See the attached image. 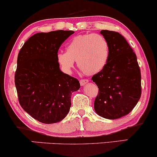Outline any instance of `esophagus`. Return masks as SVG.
<instances>
[{
  "instance_id": "34e87169",
  "label": "esophagus",
  "mask_w": 157,
  "mask_h": 157,
  "mask_svg": "<svg viewBox=\"0 0 157 157\" xmlns=\"http://www.w3.org/2000/svg\"><path fill=\"white\" fill-rule=\"evenodd\" d=\"M88 82H89L88 79H81L80 80V84L82 85V86H84V85L86 84Z\"/></svg>"
}]
</instances>
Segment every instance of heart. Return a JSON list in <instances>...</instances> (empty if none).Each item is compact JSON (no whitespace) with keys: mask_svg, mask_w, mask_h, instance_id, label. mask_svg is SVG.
Listing matches in <instances>:
<instances>
[{"mask_svg":"<svg viewBox=\"0 0 157 157\" xmlns=\"http://www.w3.org/2000/svg\"><path fill=\"white\" fill-rule=\"evenodd\" d=\"M109 57V44L102 35L87 33L75 36L67 43L66 52L57 54V60L69 73L76 60L78 68L86 75H94L103 69Z\"/></svg>","mask_w":157,"mask_h":157,"instance_id":"obj_1","label":"heart"}]
</instances>
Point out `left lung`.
Segmentation results:
<instances>
[{
    "instance_id": "left-lung-1",
    "label": "left lung",
    "mask_w": 157,
    "mask_h": 157,
    "mask_svg": "<svg viewBox=\"0 0 157 157\" xmlns=\"http://www.w3.org/2000/svg\"><path fill=\"white\" fill-rule=\"evenodd\" d=\"M109 44V57L102 71L92 76L98 86L94 108L100 117L119 119L127 115L141 95V75L136 55L123 36L100 31Z\"/></svg>"
}]
</instances>
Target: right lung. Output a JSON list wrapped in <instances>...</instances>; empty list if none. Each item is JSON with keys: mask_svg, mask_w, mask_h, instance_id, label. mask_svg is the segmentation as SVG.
<instances>
[{"mask_svg": "<svg viewBox=\"0 0 157 157\" xmlns=\"http://www.w3.org/2000/svg\"><path fill=\"white\" fill-rule=\"evenodd\" d=\"M72 30L38 33L29 38L17 57L14 82L21 107L44 124L59 122L67 116L71 95L80 88L77 78L62 72L58 50Z\"/></svg>", "mask_w": 157, "mask_h": 157, "instance_id": "add662e5", "label": "right lung"}]
</instances>
